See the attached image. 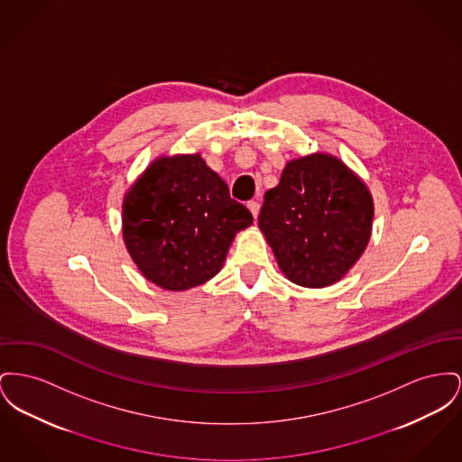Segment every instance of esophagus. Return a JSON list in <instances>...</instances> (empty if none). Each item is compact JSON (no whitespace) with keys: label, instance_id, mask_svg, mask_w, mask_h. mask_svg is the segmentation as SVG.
<instances>
[{"label":"esophagus","instance_id":"34e87169","mask_svg":"<svg viewBox=\"0 0 462 462\" xmlns=\"http://www.w3.org/2000/svg\"><path fill=\"white\" fill-rule=\"evenodd\" d=\"M247 209L251 211L253 217H258V213H260V204H258L256 200H249V202H247Z\"/></svg>","mask_w":462,"mask_h":462}]
</instances>
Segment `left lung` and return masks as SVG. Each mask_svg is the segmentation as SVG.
Returning a JSON list of instances; mask_svg holds the SVG:
<instances>
[{
    "label": "left lung",
    "mask_w": 462,
    "mask_h": 462,
    "mask_svg": "<svg viewBox=\"0 0 462 462\" xmlns=\"http://www.w3.org/2000/svg\"><path fill=\"white\" fill-rule=\"evenodd\" d=\"M372 221L368 187L326 153L286 163L258 217L279 269L305 288L331 286L351 271L368 245Z\"/></svg>",
    "instance_id": "left-lung-1"
}]
</instances>
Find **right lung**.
Here are the masks:
<instances>
[{
  "label": "right lung",
  "instance_id": "1",
  "mask_svg": "<svg viewBox=\"0 0 462 462\" xmlns=\"http://www.w3.org/2000/svg\"><path fill=\"white\" fill-rule=\"evenodd\" d=\"M253 215L199 153L159 157L122 204L124 243L141 273L169 291L204 284L221 271L236 234Z\"/></svg>",
  "mask_w": 462,
  "mask_h": 462
}]
</instances>
